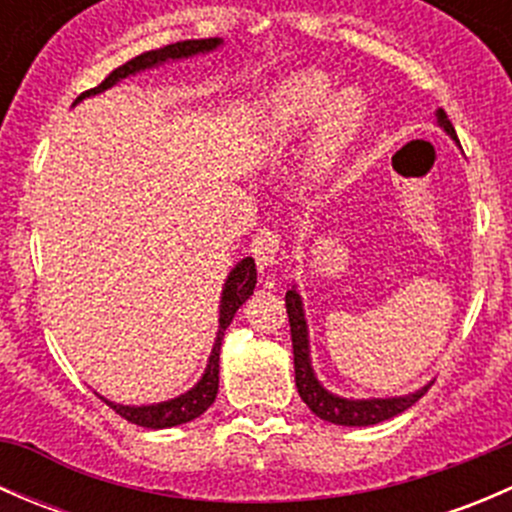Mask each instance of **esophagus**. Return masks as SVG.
<instances>
[{"label": "esophagus", "instance_id": "esophagus-1", "mask_svg": "<svg viewBox=\"0 0 512 512\" xmlns=\"http://www.w3.org/2000/svg\"><path fill=\"white\" fill-rule=\"evenodd\" d=\"M252 255H255V262L260 270H267V267L277 265L282 257V237L277 235L275 230H260L252 240Z\"/></svg>", "mask_w": 512, "mask_h": 512}]
</instances>
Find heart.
Listing matches in <instances>:
<instances>
[{
	"mask_svg": "<svg viewBox=\"0 0 512 512\" xmlns=\"http://www.w3.org/2000/svg\"><path fill=\"white\" fill-rule=\"evenodd\" d=\"M369 116V98L356 86L334 91V79L319 69L292 74L272 91L265 108V141L285 146L314 121L309 170L329 175L359 138Z\"/></svg>",
	"mask_w": 512,
	"mask_h": 512,
	"instance_id": "obj_1",
	"label": "heart"
}]
</instances>
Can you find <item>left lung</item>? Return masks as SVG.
Returning <instances> with one entry per match:
<instances>
[{"label":"left lung","mask_w":512,"mask_h":512,"mask_svg":"<svg viewBox=\"0 0 512 512\" xmlns=\"http://www.w3.org/2000/svg\"><path fill=\"white\" fill-rule=\"evenodd\" d=\"M436 123L446 131V136L458 141L456 131H453L451 121H448L443 108L436 111ZM285 304L294 349V381H297L299 396H302V401L309 406V411H312L314 416L324 418V421L329 423H337V426H374V423L399 416L401 411L414 406L416 401L426 394L428 386H431L426 384L421 386V389L411 391V394L386 396V399H347V396L332 394V391L317 379V374H314L312 354H309V327L307 317H304V304L297 292V285H292V289L287 292Z\"/></svg>","instance_id":"left-lung-1"}]
</instances>
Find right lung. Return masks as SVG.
<instances>
[{
    "label": "right lung",
    "mask_w": 512,
    "mask_h": 512,
    "mask_svg": "<svg viewBox=\"0 0 512 512\" xmlns=\"http://www.w3.org/2000/svg\"><path fill=\"white\" fill-rule=\"evenodd\" d=\"M218 46H223V39L215 36V39H190V41H178V44H168L163 49L156 51H146V54L136 56V59L126 61L123 66H118L116 71L106 76L96 89L86 91L74 101L81 103L84 98L103 94L111 86H116L118 81L128 79V76H136L141 71L148 69H158V66L170 64V61H183V59H193V56L200 54H210ZM257 285V270H255V260L252 257H245V260L237 262L235 267L227 275L225 285H223V294H220V317H218V334H215V344L213 352L208 356V366H205L203 376L198 379V384L193 389H188L185 394L175 396V399L160 401V404H146V406H126V404H116V401H108L103 396L98 399L106 401L118 416H123L126 421L136 423V426L143 428H170V426H180V423H188L193 418H198L200 414L213 406L215 396H218V384H220V347H223V337L225 329L230 327L232 317H235L237 309L245 304V299L255 292Z\"/></svg>",
    "instance_id": "obj_1"
}]
</instances>
